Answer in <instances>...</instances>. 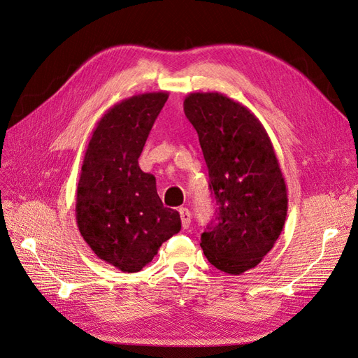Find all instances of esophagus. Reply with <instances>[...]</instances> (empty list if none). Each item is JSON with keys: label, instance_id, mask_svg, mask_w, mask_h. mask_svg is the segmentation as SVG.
<instances>
[{"label": "esophagus", "instance_id": "34e87169", "mask_svg": "<svg viewBox=\"0 0 358 358\" xmlns=\"http://www.w3.org/2000/svg\"><path fill=\"white\" fill-rule=\"evenodd\" d=\"M180 213V221H182V229L183 230H188L189 225H191V212L187 208H180L179 209Z\"/></svg>", "mask_w": 358, "mask_h": 358}]
</instances>
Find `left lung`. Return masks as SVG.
Returning <instances> with one entry per match:
<instances>
[{
  "label": "left lung",
  "mask_w": 358,
  "mask_h": 358,
  "mask_svg": "<svg viewBox=\"0 0 358 358\" xmlns=\"http://www.w3.org/2000/svg\"><path fill=\"white\" fill-rule=\"evenodd\" d=\"M183 112L199 134L216 201L215 221L201 233L208 262L230 275L255 267L284 229L288 197L263 124L220 92H192Z\"/></svg>",
  "instance_id": "8db88e82"
}]
</instances>
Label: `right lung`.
I'll use <instances>...</instances> for the list:
<instances>
[{
  "label": "right lung",
  "mask_w": 358,
  "mask_h": 358,
  "mask_svg": "<svg viewBox=\"0 0 358 358\" xmlns=\"http://www.w3.org/2000/svg\"><path fill=\"white\" fill-rule=\"evenodd\" d=\"M169 92L133 95L107 110L83 157L76 191V221L103 262L140 272L159 246L180 230L178 210L164 208L154 175L140 170L149 131Z\"/></svg>",
  "instance_id": "1"
}]
</instances>
